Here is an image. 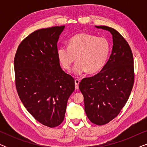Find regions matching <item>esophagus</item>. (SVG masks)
<instances>
[{"instance_id": "34e87169", "label": "esophagus", "mask_w": 147, "mask_h": 147, "mask_svg": "<svg viewBox=\"0 0 147 147\" xmlns=\"http://www.w3.org/2000/svg\"><path fill=\"white\" fill-rule=\"evenodd\" d=\"M80 80H75V86H76V89L78 90L79 89V84H80Z\"/></svg>"}]
</instances>
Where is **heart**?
<instances>
[{"label": "heart", "instance_id": "heart-1", "mask_svg": "<svg viewBox=\"0 0 147 147\" xmlns=\"http://www.w3.org/2000/svg\"><path fill=\"white\" fill-rule=\"evenodd\" d=\"M110 51V43L106 38L81 33L70 39L67 47L58 48L57 55L60 64L67 70L77 59L71 71L80 76L87 71L90 74L100 71L107 62Z\"/></svg>", "mask_w": 147, "mask_h": 147}]
</instances>
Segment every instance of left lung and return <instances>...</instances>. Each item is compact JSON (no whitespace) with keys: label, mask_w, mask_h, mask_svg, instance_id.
<instances>
[{"label":"left lung","mask_w":147,"mask_h":147,"mask_svg":"<svg viewBox=\"0 0 147 147\" xmlns=\"http://www.w3.org/2000/svg\"><path fill=\"white\" fill-rule=\"evenodd\" d=\"M108 31L113 46L107 63L98 74L86 78L79 84L88 118L97 125L107 124L125 106L134 84V61L127 41L115 29L95 26Z\"/></svg>","instance_id":"8db88e82"}]
</instances>
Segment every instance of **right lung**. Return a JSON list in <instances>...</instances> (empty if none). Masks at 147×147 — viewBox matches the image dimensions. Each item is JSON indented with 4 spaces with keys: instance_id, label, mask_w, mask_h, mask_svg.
I'll use <instances>...</instances> for the list:
<instances>
[{
    "instance_id": "right-lung-1",
    "label": "right lung",
    "mask_w": 147,
    "mask_h": 147,
    "mask_svg": "<svg viewBox=\"0 0 147 147\" xmlns=\"http://www.w3.org/2000/svg\"><path fill=\"white\" fill-rule=\"evenodd\" d=\"M65 26L41 29L20 43L14 59L15 84L27 111L43 125L63 122L74 79L61 69L57 43Z\"/></svg>"
}]
</instances>
